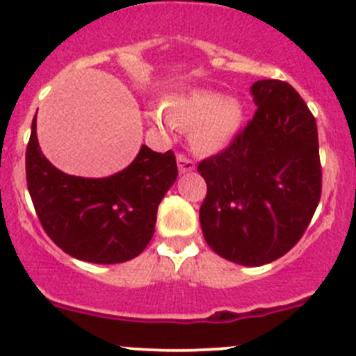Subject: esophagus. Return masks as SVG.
<instances>
[{
    "label": "esophagus",
    "instance_id": "1",
    "mask_svg": "<svg viewBox=\"0 0 356 356\" xmlns=\"http://www.w3.org/2000/svg\"><path fill=\"white\" fill-rule=\"evenodd\" d=\"M177 167H179V172H181V174H184V172H191V170H195V161H193L189 156H186L184 153H179Z\"/></svg>",
    "mask_w": 356,
    "mask_h": 356
}]
</instances>
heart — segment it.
<instances>
[{"label":"heart","instance_id":"obj_1","mask_svg":"<svg viewBox=\"0 0 356 356\" xmlns=\"http://www.w3.org/2000/svg\"><path fill=\"white\" fill-rule=\"evenodd\" d=\"M167 113L181 127L189 129L193 148L213 153L231 143L243 120V108L234 99L210 91H196L167 103ZM161 124L160 117H156Z\"/></svg>","mask_w":356,"mask_h":356}]
</instances>
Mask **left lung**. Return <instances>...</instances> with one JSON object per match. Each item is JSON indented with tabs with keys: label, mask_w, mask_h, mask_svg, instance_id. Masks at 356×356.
<instances>
[{
	"label": "left lung",
	"mask_w": 356,
	"mask_h": 356,
	"mask_svg": "<svg viewBox=\"0 0 356 356\" xmlns=\"http://www.w3.org/2000/svg\"><path fill=\"white\" fill-rule=\"evenodd\" d=\"M253 118L231 145L198 163L204 241L246 267L277 260L296 245L322 193L317 122L288 82L251 86Z\"/></svg>",
	"instance_id": "1"
}]
</instances>
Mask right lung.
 Segmentation results:
<instances>
[{
  "label": "right lung",
  "instance_id": "1",
  "mask_svg": "<svg viewBox=\"0 0 356 356\" xmlns=\"http://www.w3.org/2000/svg\"><path fill=\"white\" fill-rule=\"evenodd\" d=\"M25 175L51 241L77 260L108 265L132 260L152 241L158 204L177 179V163L172 149L141 146L134 161L110 177L63 174L41 153L34 117Z\"/></svg>",
  "mask_w": 356,
  "mask_h": 356
}]
</instances>
